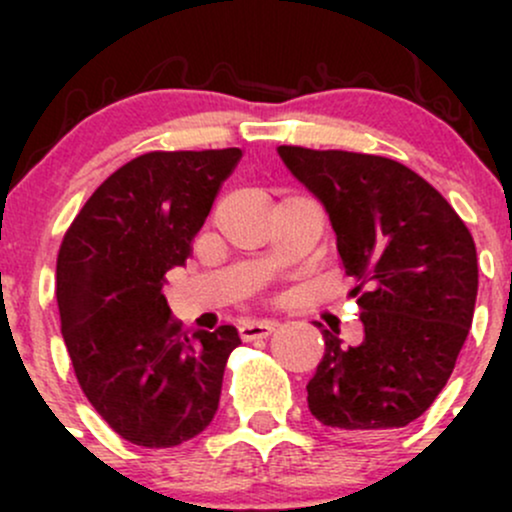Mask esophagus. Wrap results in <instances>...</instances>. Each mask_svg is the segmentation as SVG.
<instances>
[{
    "mask_svg": "<svg viewBox=\"0 0 512 512\" xmlns=\"http://www.w3.org/2000/svg\"><path fill=\"white\" fill-rule=\"evenodd\" d=\"M274 332V322L272 320H250L240 325V337L245 342H252V339H264Z\"/></svg>",
    "mask_w": 512,
    "mask_h": 512,
    "instance_id": "1",
    "label": "esophagus"
}]
</instances>
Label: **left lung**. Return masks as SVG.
Instances as JSON below:
<instances>
[{
  "label": "left lung",
  "mask_w": 512,
  "mask_h": 512,
  "mask_svg": "<svg viewBox=\"0 0 512 512\" xmlns=\"http://www.w3.org/2000/svg\"><path fill=\"white\" fill-rule=\"evenodd\" d=\"M284 166L330 216L354 276L363 342L322 330L308 383L320 424L351 433L402 428L448 383L477 303L472 233L433 185L392 158L279 146Z\"/></svg>",
  "instance_id": "left-lung-1"
}]
</instances>
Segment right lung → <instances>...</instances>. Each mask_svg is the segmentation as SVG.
Instances as JSON below:
<instances>
[{
  "mask_svg": "<svg viewBox=\"0 0 512 512\" xmlns=\"http://www.w3.org/2000/svg\"><path fill=\"white\" fill-rule=\"evenodd\" d=\"M240 149L151 151L88 197L57 255L62 337L93 409L122 438L173 448L219 409L233 325L182 332L163 296Z\"/></svg>",
  "mask_w": 512,
  "mask_h": 512,
  "instance_id": "obj_1",
  "label": "right lung"
}]
</instances>
